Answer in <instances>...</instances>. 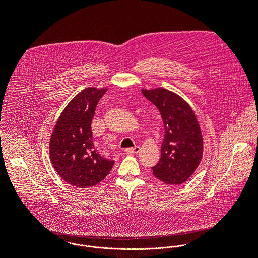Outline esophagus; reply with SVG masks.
<instances>
[{"label":"esophagus","instance_id":"34e87169","mask_svg":"<svg viewBox=\"0 0 258 258\" xmlns=\"http://www.w3.org/2000/svg\"><path fill=\"white\" fill-rule=\"evenodd\" d=\"M140 147L139 146H136V147H134V148H127V149H125L124 150V152L126 153V154H138L139 152H140Z\"/></svg>","mask_w":258,"mask_h":258}]
</instances>
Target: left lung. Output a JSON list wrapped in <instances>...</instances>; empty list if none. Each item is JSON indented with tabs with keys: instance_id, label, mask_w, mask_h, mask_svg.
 Wrapping results in <instances>:
<instances>
[{
	"instance_id": "obj_1",
	"label": "left lung",
	"mask_w": 258,
	"mask_h": 258,
	"mask_svg": "<svg viewBox=\"0 0 258 258\" xmlns=\"http://www.w3.org/2000/svg\"><path fill=\"white\" fill-rule=\"evenodd\" d=\"M142 92L157 106L165 126L161 159L152 168L153 174L166 184H183L196 171L203 155V138L196 115L182 97L168 89Z\"/></svg>"
}]
</instances>
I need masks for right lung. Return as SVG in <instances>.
<instances>
[{"label":"right lung","instance_id":"obj_1","mask_svg":"<svg viewBox=\"0 0 258 258\" xmlns=\"http://www.w3.org/2000/svg\"><path fill=\"white\" fill-rule=\"evenodd\" d=\"M106 88L87 87L64 108L50 139L49 153L57 174L69 185L89 188L101 182L114 162L95 152L91 121Z\"/></svg>","mask_w":258,"mask_h":258}]
</instances>
